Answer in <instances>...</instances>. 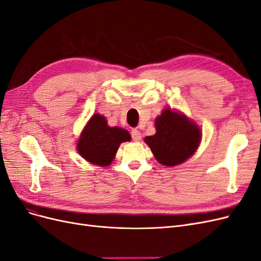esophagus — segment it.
Instances as JSON below:
<instances>
[{"label":"esophagus","instance_id":"1","mask_svg":"<svg viewBox=\"0 0 261 261\" xmlns=\"http://www.w3.org/2000/svg\"><path fill=\"white\" fill-rule=\"evenodd\" d=\"M130 135H132V139L134 141H139L141 139V133L138 129H133Z\"/></svg>","mask_w":261,"mask_h":261}]
</instances>
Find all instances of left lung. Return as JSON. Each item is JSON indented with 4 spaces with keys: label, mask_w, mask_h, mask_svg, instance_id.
<instances>
[{
    "label": "left lung",
    "mask_w": 261,
    "mask_h": 261,
    "mask_svg": "<svg viewBox=\"0 0 261 261\" xmlns=\"http://www.w3.org/2000/svg\"><path fill=\"white\" fill-rule=\"evenodd\" d=\"M154 124L156 133L145 141L161 164L173 167L183 163L196 151L201 138L200 129L185 115L165 109Z\"/></svg>",
    "instance_id": "8db88e82"
}]
</instances>
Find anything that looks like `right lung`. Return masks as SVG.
I'll return each mask as SVG.
<instances>
[{
  "mask_svg": "<svg viewBox=\"0 0 261 261\" xmlns=\"http://www.w3.org/2000/svg\"><path fill=\"white\" fill-rule=\"evenodd\" d=\"M129 140L127 130L110 127L105 116L93 114L82 133L77 149L87 161L107 167L113 161L120 145Z\"/></svg>",
  "mask_w": 261,
  "mask_h": 261,
  "instance_id": "add662e5",
  "label": "right lung"
}]
</instances>
